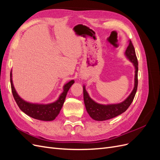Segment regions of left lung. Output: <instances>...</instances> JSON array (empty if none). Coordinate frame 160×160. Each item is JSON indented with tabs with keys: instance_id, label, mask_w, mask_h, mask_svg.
<instances>
[{
	"instance_id": "1",
	"label": "left lung",
	"mask_w": 160,
	"mask_h": 160,
	"mask_svg": "<svg viewBox=\"0 0 160 160\" xmlns=\"http://www.w3.org/2000/svg\"><path fill=\"white\" fill-rule=\"evenodd\" d=\"M125 55H126L128 59L133 62L135 66V85L132 93L122 103L108 105L97 103L89 98L88 92L85 90V86H83V98L87 111L90 115V117L96 121H105L110 119L123 113L128 109L135 98L138 84V62L134 47L131 40H129V45L126 51H125Z\"/></svg>"
}]
</instances>
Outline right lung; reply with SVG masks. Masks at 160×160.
I'll return each instance as SVG.
<instances>
[{
	"label": "right lung",
	"mask_w": 160,
	"mask_h": 160,
	"mask_svg": "<svg viewBox=\"0 0 160 160\" xmlns=\"http://www.w3.org/2000/svg\"><path fill=\"white\" fill-rule=\"evenodd\" d=\"M12 74L11 72V90L14 99L15 100L18 108L30 117L41 121H52L59 115L60 111L64 103L67 92H68L71 86L74 83V81L72 80L67 83L63 88V92L60 95L59 98L55 102L47 105H38L27 103L22 100L18 95L14 88L12 81Z\"/></svg>",
	"instance_id": "right-lung-1"
}]
</instances>
